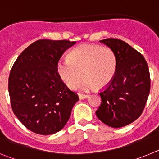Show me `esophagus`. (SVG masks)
Returning a JSON list of instances; mask_svg holds the SVG:
<instances>
[{
    "mask_svg": "<svg viewBox=\"0 0 159 159\" xmlns=\"http://www.w3.org/2000/svg\"><path fill=\"white\" fill-rule=\"evenodd\" d=\"M79 98H80V99H86V98H88V95H86V94H79Z\"/></svg>",
    "mask_w": 159,
    "mask_h": 159,
    "instance_id": "34e87169",
    "label": "esophagus"
}]
</instances>
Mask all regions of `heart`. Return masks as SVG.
<instances>
[{
	"label": "heart",
	"mask_w": 159,
	"mask_h": 159,
	"mask_svg": "<svg viewBox=\"0 0 159 159\" xmlns=\"http://www.w3.org/2000/svg\"><path fill=\"white\" fill-rule=\"evenodd\" d=\"M117 69V58L111 48L96 44H82L69 53L67 60H60L57 70L63 82L71 89L78 86L89 90L107 87Z\"/></svg>",
	"instance_id": "heart-1"
}]
</instances>
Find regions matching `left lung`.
<instances>
[{"label": "left lung", "instance_id": "obj_1", "mask_svg": "<svg viewBox=\"0 0 159 159\" xmlns=\"http://www.w3.org/2000/svg\"><path fill=\"white\" fill-rule=\"evenodd\" d=\"M100 42L116 53L117 69L99 93L102 102L95 114L104 124L119 128L133 123L144 110L151 89L148 65L141 53L123 40L108 38Z\"/></svg>", "mask_w": 159, "mask_h": 159}]
</instances>
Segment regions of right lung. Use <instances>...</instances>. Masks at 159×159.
Masks as SVG:
<instances>
[{
    "label": "right lung",
    "instance_id": "right-lung-1",
    "mask_svg": "<svg viewBox=\"0 0 159 159\" xmlns=\"http://www.w3.org/2000/svg\"><path fill=\"white\" fill-rule=\"evenodd\" d=\"M75 43L69 40H39L25 48L8 78L13 113L26 128L43 135L60 131L79 97L59 76L57 63Z\"/></svg>",
    "mask_w": 159,
    "mask_h": 159
}]
</instances>
